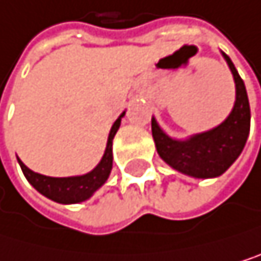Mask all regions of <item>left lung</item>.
Returning <instances> with one entry per match:
<instances>
[{
	"label": "left lung",
	"mask_w": 261,
	"mask_h": 261,
	"mask_svg": "<svg viewBox=\"0 0 261 261\" xmlns=\"http://www.w3.org/2000/svg\"><path fill=\"white\" fill-rule=\"evenodd\" d=\"M223 57L233 74L237 90L233 109L223 123L187 140H174L160 129L155 118L151 121L159 155L176 171L191 177L210 179L226 173L241 154L249 135L251 109L244 82L230 57L226 53H223Z\"/></svg>",
	"instance_id": "left-lung-1"
}]
</instances>
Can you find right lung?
<instances>
[{
  "label": "right lung",
  "mask_w": 261,
  "mask_h": 261,
  "mask_svg": "<svg viewBox=\"0 0 261 261\" xmlns=\"http://www.w3.org/2000/svg\"><path fill=\"white\" fill-rule=\"evenodd\" d=\"M126 112H123L118 120H116L110 129L109 138H107V146L104 151V155L101 162L96 165L95 169H92L90 173L82 174V176H73V177H49L34 173L32 169H29L20 159L18 163L21 166V171L28 182L43 196L48 199L59 202V204H77L82 201H87L88 198L93 196V193L101 188L106 180L109 179V174L112 171V162H113V154H112V143L116 130L120 129L121 118L124 116Z\"/></svg>",
  "instance_id": "1"
}]
</instances>
